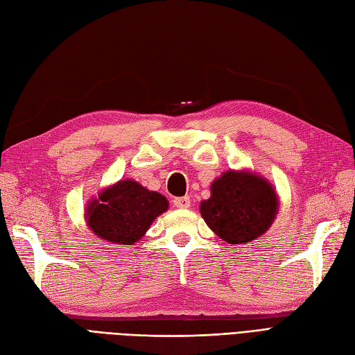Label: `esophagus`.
Segmentation results:
<instances>
[{"label":"esophagus","instance_id":"1","mask_svg":"<svg viewBox=\"0 0 355 355\" xmlns=\"http://www.w3.org/2000/svg\"><path fill=\"white\" fill-rule=\"evenodd\" d=\"M173 206L178 209H188L191 206L189 197H178L173 200Z\"/></svg>","mask_w":355,"mask_h":355}]
</instances>
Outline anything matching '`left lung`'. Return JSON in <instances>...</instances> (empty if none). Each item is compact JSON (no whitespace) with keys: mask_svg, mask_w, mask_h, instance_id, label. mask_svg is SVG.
Returning a JSON list of instances; mask_svg holds the SVG:
<instances>
[{"mask_svg":"<svg viewBox=\"0 0 355 355\" xmlns=\"http://www.w3.org/2000/svg\"><path fill=\"white\" fill-rule=\"evenodd\" d=\"M200 214L223 241L241 245L255 241L273 224L279 200L269 180L255 173L230 170L210 185Z\"/></svg>","mask_w":355,"mask_h":355,"instance_id":"left-lung-1","label":"left lung"}]
</instances>
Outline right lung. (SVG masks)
<instances>
[{"label": "right lung", "instance_id": "1", "mask_svg": "<svg viewBox=\"0 0 355 355\" xmlns=\"http://www.w3.org/2000/svg\"><path fill=\"white\" fill-rule=\"evenodd\" d=\"M167 209L164 196L125 179L92 198L85 218L91 232L107 245H134Z\"/></svg>", "mask_w": 355, "mask_h": 355}]
</instances>
